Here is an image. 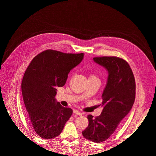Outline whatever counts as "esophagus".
Here are the masks:
<instances>
[{"mask_svg": "<svg viewBox=\"0 0 156 156\" xmlns=\"http://www.w3.org/2000/svg\"><path fill=\"white\" fill-rule=\"evenodd\" d=\"M73 113H74V114H75V115H79V116H81L82 115V113L80 112V111H77V110H73Z\"/></svg>", "mask_w": 156, "mask_h": 156, "instance_id": "34e87169", "label": "esophagus"}]
</instances>
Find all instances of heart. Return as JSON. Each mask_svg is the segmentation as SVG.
<instances>
[{"label": "heart", "mask_w": 156, "mask_h": 156, "mask_svg": "<svg viewBox=\"0 0 156 156\" xmlns=\"http://www.w3.org/2000/svg\"><path fill=\"white\" fill-rule=\"evenodd\" d=\"M88 78H97L96 76H95V75H93V74H90V76H89V77Z\"/></svg>", "instance_id": "1"}]
</instances>
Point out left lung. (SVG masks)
<instances>
[{"label":"left lung","mask_w":156,"mask_h":156,"mask_svg":"<svg viewBox=\"0 0 156 156\" xmlns=\"http://www.w3.org/2000/svg\"><path fill=\"white\" fill-rule=\"evenodd\" d=\"M94 60L108 72L107 85L101 96V115H88V126L82 134L94 143H101L112 135L128 114L135 99V81L129 64L117 56H98Z\"/></svg>","instance_id":"1"}]
</instances>
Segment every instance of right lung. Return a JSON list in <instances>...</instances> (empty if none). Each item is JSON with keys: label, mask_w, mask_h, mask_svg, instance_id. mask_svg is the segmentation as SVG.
Here are the masks:
<instances>
[{"label": "right lung", "mask_w": 156, "mask_h": 156, "mask_svg": "<svg viewBox=\"0 0 156 156\" xmlns=\"http://www.w3.org/2000/svg\"><path fill=\"white\" fill-rule=\"evenodd\" d=\"M83 58V53H64L48 49L36 55L27 68L21 91L27 117L40 137L58 136L73 111L56 102V87H63L70 70Z\"/></svg>", "instance_id": "right-lung-1"}]
</instances>
